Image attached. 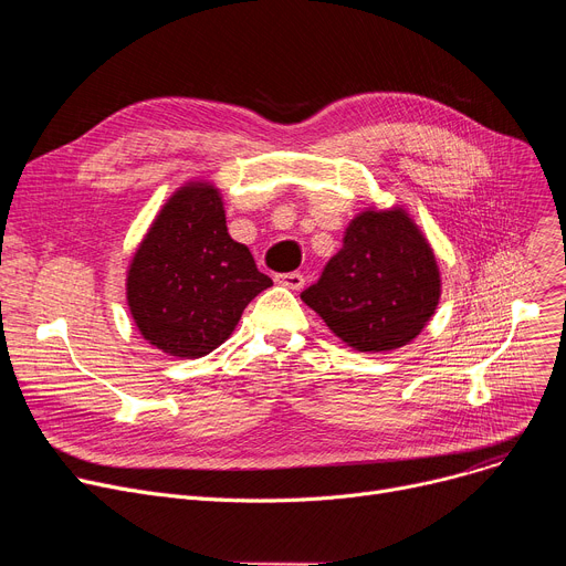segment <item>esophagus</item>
I'll return each mask as SVG.
<instances>
[{
  "label": "esophagus",
  "instance_id": "1",
  "mask_svg": "<svg viewBox=\"0 0 566 566\" xmlns=\"http://www.w3.org/2000/svg\"><path fill=\"white\" fill-rule=\"evenodd\" d=\"M275 282L291 289V291H301L303 284H305V275L303 273H284V275H277Z\"/></svg>",
  "mask_w": 566,
  "mask_h": 566
}]
</instances>
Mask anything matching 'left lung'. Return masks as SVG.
<instances>
[{
	"label": "left lung",
	"instance_id": "1",
	"mask_svg": "<svg viewBox=\"0 0 566 566\" xmlns=\"http://www.w3.org/2000/svg\"><path fill=\"white\" fill-rule=\"evenodd\" d=\"M328 328L363 353L395 350L422 333L440 298L433 250L403 208L365 211L342 250L301 293Z\"/></svg>",
	"mask_w": 566,
	"mask_h": 566
}]
</instances>
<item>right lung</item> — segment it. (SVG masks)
Wrapping results in <instances>:
<instances>
[{
	"label": "right lung",
	"instance_id": "obj_1",
	"mask_svg": "<svg viewBox=\"0 0 566 566\" xmlns=\"http://www.w3.org/2000/svg\"><path fill=\"white\" fill-rule=\"evenodd\" d=\"M271 284L229 235L218 188L192 181L169 197L144 235L126 295L148 344L192 360L218 348Z\"/></svg>",
	"mask_w": 566,
	"mask_h": 566
}]
</instances>
